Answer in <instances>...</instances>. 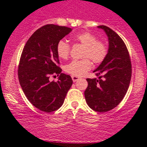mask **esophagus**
<instances>
[{
  "instance_id": "1",
  "label": "esophagus",
  "mask_w": 147,
  "mask_h": 147,
  "mask_svg": "<svg viewBox=\"0 0 147 147\" xmlns=\"http://www.w3.org/2000/svg\"><path fill=\"white\" fill-rule=\"evenodd\" d=\"M71 78H72V80L74 82H76V81H78V80H80V77H79V76H71Z\"/></svg>"
}]
</instances>
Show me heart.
<instances>
[{
    "mask_svg": "<svg viewBox=\"0 0 147 147\" xmlns=\"http://www.w3.org/2000/svg\"><path fill=\"white\" fill-rule=\"evenodd\" d=\"M74 40L85 46L82 54V57L85 59L72 61L65 65V71L73 76H82L92 67L89 58L95 64L103 62L107 54V46L103 41L97 40V37L93 34L88 32L78 34L74 36ZM56 50L60 59H67L69 57L71 47L65 40H59Z\"/></svg>",
    "mask_w": 147,
    "mask_h": 147,
    "instance_id": "obj_1",
    "label": "heart"
}]
</instances>
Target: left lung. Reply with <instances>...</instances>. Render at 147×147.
I'll use <instances>...</instances> for the list:
<instances>
[{"label":"left lung","instance_id":"left-lung-1","mask_svg":"<svg viewBox=\"0 0 147 147\" xmlns=\"http://www.w3.org/2000/svg\"><path fill=\"white\" fill-rule=\"evenodd\" d=\"M108 37L109 49L103 62L93 72L97 79H87L85 97L88 105L95 111L105 113L115 108L129 88L132 66L128 50L122 39L111 28L98 26Z\"/></svg>","mask_w":147,"mask_h":147}]
</instances>
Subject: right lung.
Instances as JSON below:
<instances>
[{"instance_id": "1", "label": "right lung", "mask_w": 147, "mask_h": 147, "mask_svg": "<svg viewBox=\"0 0 147 147\" xmlns=\"http://www.w3.org/2000/svg\"><path fill=\"white\" fill-rule=\"evenodd\" d=\"M72 31L71 28L48 24L37 29L23 48L18 66V79L23 93L42 112L58 110L64 102L73 80L58 66L57 44ZM60 75L51 82L50 75Z\"/></svg>"}]
</instances>
